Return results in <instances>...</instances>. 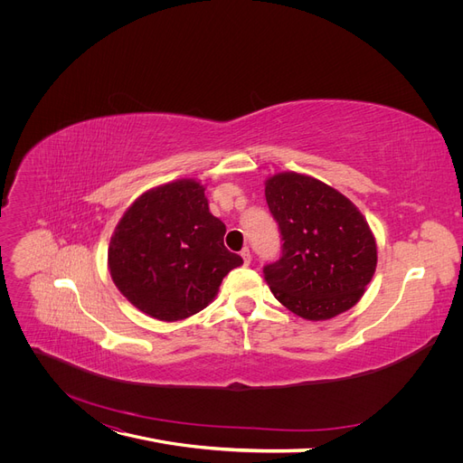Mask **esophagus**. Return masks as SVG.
<instances>
[{
  "label": "esophagus",
  "instance_id": "obj_1",
  "mask_svg": "<svg viewBox=\"0 0 463 463\" xmlns=\"http://www.w3.org/2000/svg\"><path fill=\"white\" fill-rule=\"evenodd\" d=\"M241 259H244V264H250L251 262V251H250V248H244L241 250Z\"/></svg>",
  "mask_w": 463,
  "mask_h": 463
}]
</instances>
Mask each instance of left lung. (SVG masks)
Segmentation results:
<instances>
[{
  "label": "left lung",
  "instance_id": "obj_1",
  "mask_svg": "<svg viewBox=\"0 0 463 463\" xmlns=\"http://www.w3.org/2000/svg\"><path fill=\"white\" fill-rule=\"evenodd\" d=\"M283 251L264 266L274 297L307 321L351 309L377 269V241L362 212L332 185L300 173L266 180Z\"/></svg>",
  "mask_w": 463,
  "mask_h": 463
}]
</instances>
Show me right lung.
Listing matches in <instances>:
<instances>
[{
    "mask_svg": "<svg viewBox=\"0 0 463 463\" xmlns=\"http://www.w3.org/2000/svg\"><path fill=\"white\" fill-rule=\"evenodd\" d=\"M204 189L182 178L144 191L110 236L114 285L154 319L175 323L199 313L223 278L244 264L225 248V223L212 215Z\"/></svg>",
    "mask_w": 463,
    "mask_h": 463,
    "instance_id": "right-lung-1",
    "label": "right lung"
}]
</instances>
